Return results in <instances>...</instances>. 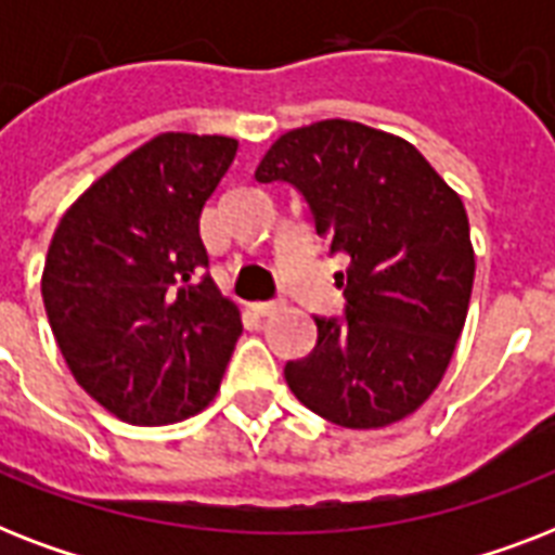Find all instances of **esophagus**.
I'll use <instances>...</instances> for the list:
<instances>
[{
    "label": "esophagus",
    "instance_id": "1",
    "mask_svg": "<svg viewBox=\"0 0 555 555\" xmlns=\"http://www.w3.org/2000/svg\"><path fill=\"white\" fill-rule=\"evenodd\" d=\"M253 313H259V317H268V313H273L279 308L276 299H268V302H253L250 305Z\"/></svg>",
    "mask_w": 555,
    "mask_h": 555
}]
</instances>
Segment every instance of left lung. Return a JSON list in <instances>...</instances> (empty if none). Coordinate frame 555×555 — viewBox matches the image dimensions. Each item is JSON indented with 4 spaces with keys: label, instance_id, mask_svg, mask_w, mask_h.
Instances as JSON below:
<instances>
[{
    "label": "left lung",
    "instance_id": "obj_1",
    "mask_svg": "<svg viewBox=\"0 0 555 555\" xmlns=\"http://www.w3.org/2000/svg\"><path fill=\"white\" fill-rule=\"evenodd\" d=\"M291 184L331 253L339 317H313L317 346L285 363L296 400L346 429H379L438 388L475 279L466 209L412 143L351 120L282 134L256 169Z\"/></svg>",
    "mask_w": 555,
    "mask_h": 555
}]
</instances>
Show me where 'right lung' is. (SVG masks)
<instances>
[{
	"mask_svg": "<svg viewBox=\"0 0 555 555\" xmlns=\"http://www.w3.org/2000/svg\"><path fill=\"white\" fill-rule=\"evenodd\" d=\"M235 150L221 134H158L82 192L51 238L42 302L56 346L120 421L198 414L242 337L198 233Z\"/></svg>",
	"mask_w": 555,
	"mask_h": 555,
	"instance_id": "add662e5",
	"label": "right lung"
}]
</instances>
